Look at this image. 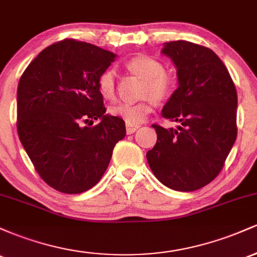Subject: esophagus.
Returning a JSON list of instances; mask_svg holds the SVG:
<instances>
[{
	"mask_svg": "<svg viewBox=\"0 0 257 257\" xmlns=\"http://www.w3.org/2000/svg\"><path fill=\"white\" fill-rule=\"evenodd\" d=\"M137 129H139V125H132V124H126V134H133Z\"/></svg>",
	"mask_w": 257,
	"mask_h": 257,
	"instance_id": "34e87169",
	"label": "esophagus"
}]
</instances>
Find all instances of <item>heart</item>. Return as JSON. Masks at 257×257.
Wrapping results in <instances>:
<instances>
[{
	"mask_svg": "<svg viewBox=\"0 0 257 257\" xmlns=\"http://www.w3.org/2000/svg\"><path fill=\"white\" fill-rule=\"evenodd\" d=\"M126 67L132 72L137 73L141 78L145 79L143 94L149 98L139 102H118L111 106L110 113L112 116L122 118L126 124L135 125L144 122L152 112V98L157 101H162L172 95L174 81L169 75L164 72V65L161 61L147 55H139L131 59L126 63ZM98 88L100 94L105 99L113 98L116 93L113 70H105L99 76Z\"/></svg>",
	"mask_w": 257,
	"mask_h": 257,
	"instance_id": "obj_1",
	"label": "heart"
}]
</instances>
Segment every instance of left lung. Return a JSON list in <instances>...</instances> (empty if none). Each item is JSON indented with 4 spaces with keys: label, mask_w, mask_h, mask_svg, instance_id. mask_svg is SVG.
I'll list each match as a JSON object with an SVG mask.
<instances>
[{
    "label": "left lung",
    "mask_w": 257,
    "mask_h": 257,
    "mask_svg": "<svg viewBox=\"0 0 257 257\" xmlns=\"http://www.w3.org/2000/svg\"><path fill=\"white\" fill-rule=\"evenodd\" d=\"M179 87L162 110L178 128L152 126L157 143L146 153L152 173L167 187L191 192L219 175L237 138V91L221 59L187 41L163 44Z\"/></svg>",
    "instance_id": "1"
}]
</instances>
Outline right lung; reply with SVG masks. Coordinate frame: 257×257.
Instances as JSON below:
<instances>
[{
    "mask_svg": "<svg viewBox=\"0 0 257 257\" xmlns=\"http://www.w3.org/2000/svg\"><path fill=\"white\" fill-rule=\"evenodd\" d=\"M116 57L64 40L43 49L20 77L18 135L41 178L59 192L77 194L98 184L114 145L125 137L124 120L105 113L98 88L99 76Z\"/></svg>",
    "mask_w": 257,
    "mask_h": 257,
    "instance_id": "add662e5",
    "label": "right lung"
}]
</instances>
